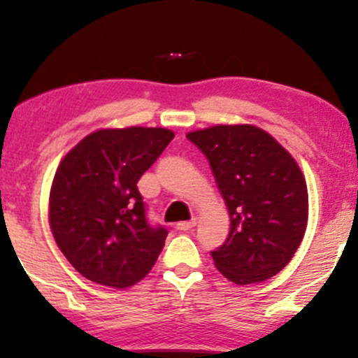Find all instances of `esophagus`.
<instances>
[{
  "label": "esophagus",
  "instance_id": "34e87169",
  "mask_svg": "<svg viewBox=\"0 0 358 358\" xmlns=\"http://www.w3.org/2000/svg\"><path fill=\"white\" fill-rule=\"evenodd\" d=\"M195 224H197L195 219H192V221H182V222L176 224V229H178V231H190V229H194Z\"/></svg>",
  "mask_w": 358,
  "mask_h": 358
}]
</instances>
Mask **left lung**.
<instances>
[{
    "label": "left lung",
    "instance_id": "obj_1",
    "mask_svg": "<svg viewBox=\"0 0 358 358\" xmlns=\"http://www.w3.org/2000/svg\"><path fill=\"white\" fill-rule=\"evenodd\" d=\"M209 159L231 217L229 236L210 251L227 280L248 285L292 260L308 226V187L299 164L268 132L250 124L188 132Z\"/></svg>",
    "mask_w": 358,
    "mask_h": 358
}]
</instances>
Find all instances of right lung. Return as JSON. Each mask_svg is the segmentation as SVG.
<instances>
[{
    "mask_svg": "<svg viewBox=\"0 0 358 358\" xmlns=\"http://www.w3.org/2000/svg\"><path fill=\"white\" fill-rule=\"evenodd\" d=\"M173 137L164 127L100 129L59 163L49 195L50 231L88 280L131 287L158 260L168 231L148 222L137 182Z\"/></svg>",
    "mask_w": 358,
    "mask_h": 358,
    "instance_id": "right-lung-1",
    "label": "right lung"
}]
</instances>
